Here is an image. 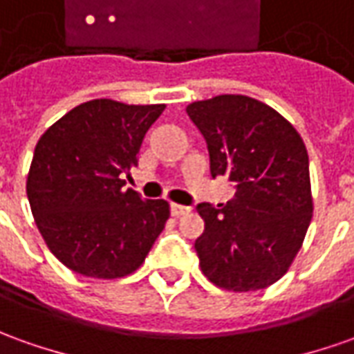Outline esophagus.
I'll list each match as a JSON object with an SVG mask.
<instances>
[{
  "instance_id": "1",
  "label": "esophagus",
  "mask_w": 354,
  "mask_h": 354,
  "mask_svg": "<svg viewBox=\"0 0 354 354\" xmlns=\"http://www.w3.org/2000/svg\"><path fill=\"white\" fill-rule=\"evenodd\" d=\"M187 214H191V208H189V206L171 204V216H175V218H181V216H187Z\"/></svg>"
}]
</instances>
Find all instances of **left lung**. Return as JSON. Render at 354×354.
<instances>
[{"label":"left lung","instance_id":"1","mask_svg":"<svg viewBox=\"0 0 354 354\" xmlns=\"http://www.w3.org/2000/svg\"><path fill=\"white\" fill-rule=\"evenodd\" d=\"M187 113L208 145L212 177L227 175L237 189L225 206L198 204L202 274L235 293L266 289L293 264L310 225L306 146L274 107L241 94L192 102Z\"/></svg>","mask_w":354,"mask_h":354}]
</instances>
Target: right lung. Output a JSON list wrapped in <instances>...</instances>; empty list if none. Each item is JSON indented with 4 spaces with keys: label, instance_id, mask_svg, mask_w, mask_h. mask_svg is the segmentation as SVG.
Listing matches in <instances>:
<instances>
[{
    "label": "right lung",
    "instance_id": "obj_1",
    "mask_svg": "<svg viewBox=\"0 0 354 354\" xmlns=\"http://www.w3.org/2000/svg\"><path fill=\"white\" fill-rule=\"evenodd\" d=\"M163 104L90 100L40 136L26 196L46 245L75 274L117 279L145 262L165 227L169 204L123 189L146 131Z\"/></svg>",
    "mask_w": 354,
    "mask_h": 354
}]
</instances>
